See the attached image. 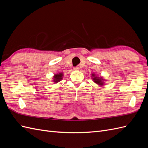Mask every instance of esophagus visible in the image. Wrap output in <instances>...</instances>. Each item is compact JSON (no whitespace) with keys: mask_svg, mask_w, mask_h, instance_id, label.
<instances>
[{"mask_svg":"<svg viewBox=\"0 0 148 148\" xmlns=\"http://www.w3.org/2000/svg\"><path fill=\"white\" fill-rule=\"evenodd\" d=\"M73 69L75 70H79V66H75V67H74L73 68Z\"/></svg>","mask_w":148,"mask_h":148,"instance_id":"1","label":"esophagus"}]
</instances>
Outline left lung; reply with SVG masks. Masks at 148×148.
I'll return each mask as SVG.
<instances>
[{
    "instance_id": "left-lung-1",
    "label": "left lung",
    "mask_w": 148,
    "mask_h": 148,
    "mask_svg": "<svg viewBox=\"0 0 148 148\" xmlns=\"http://www.w3.org/2000/svg\"><path fill=\"white\" fill-rule=\"evenodd\" d=\"M93 82H95V83H96L97 84L99 85V86H103V84L104 83V79H103L102 77H98L94 73L92 74V77H91Z\"/></svg>"
}]
</instances>
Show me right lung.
I'll return each instance as SVG.
<instances>
[{"instance_id": "1", "label": "right lung", "mask_w": 148, "mask_h": 148, "mask_svg": "<svg viewBox=\"0 0 148 148\" xmlns=\"http://www.w3.org/2000/svg\"><path fill=\"white\" fill-rule=\"evenodd\" d=\"M63 73H57V74H56L53 77V82H54L55 83H58L60 82L61 80L62 79V78H63Z\"/></svg>"}]
</instances>
